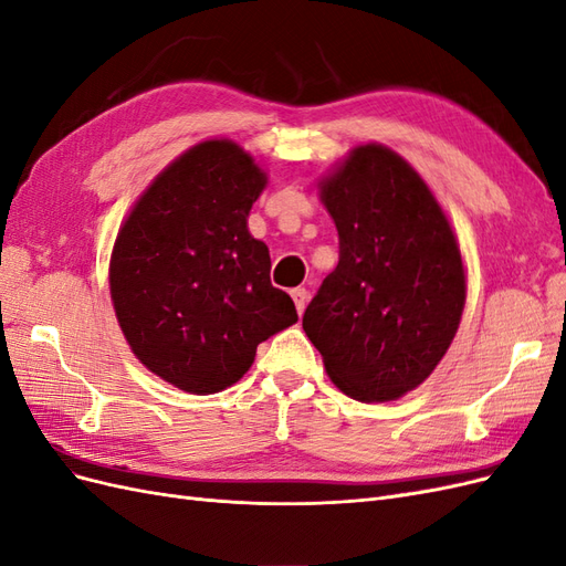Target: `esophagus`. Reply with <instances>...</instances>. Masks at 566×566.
I'll list each match as a JSON object with an SVG mask.
<instances>
[{
  "mask_svg": "<svg viewBox=\"0 0 566 566\" xmlns=\"http://www.w3.org/2000/svg\"><path fill=\"white\" fill-rule=\"evenodd\" d=\"M293 300H295V306H297V314H302L304 312V306H306V300H310V290L306 287H295L293 293Z\"/></svg>",
  "mask_w": 566,
  "mask_h": 566,
  "instance_id": "1",
  "label": "esophagus"
}]
</instances>
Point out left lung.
<instances>
[{
  "label": "left lung",
  "mask_w": 566,
  "mask_h": 566,
  "mask_svg": "<svg viewBox=\"0 0 566 566\" xmlns=\"http://www.w3.org/2000/svg\"><path fill=\"white\" fill-rule=\"evenodd\" d=\"M339 262L302 328L331 380L358 401L416 389L447 354L465 271L447 214L418 172L385 146H358L323 181Z\"/></svg>",
  "instance_id": "left-lung-1"
}]
</instances>
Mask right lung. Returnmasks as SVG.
Listing matches in <instances>:
<instances>
[{"mask_svg":"<svg viewBox=\"0 0 566 566\" xmlns=\"http://www.w3.org/2000/svg\"><path fill=\"white\" fill-rule=\"evenodd\" d=\"M266 177L231 142H202L150 184L119 229L111 295L132 352L191 394L231 387L260 342L297 321L248 231Z\"/></svg>","mask_w":566,"mask_h":566,"instance_id":"right-lung-1","label":"right lung"}]
</instances>
